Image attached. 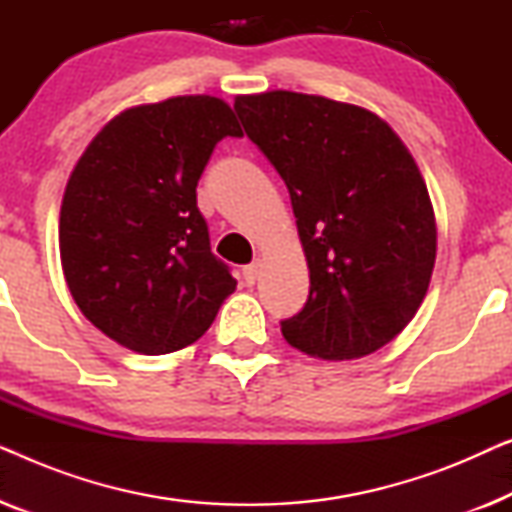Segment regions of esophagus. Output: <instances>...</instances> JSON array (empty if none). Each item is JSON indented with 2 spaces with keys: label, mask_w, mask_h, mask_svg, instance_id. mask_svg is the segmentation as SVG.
Masks as SVG:
<instances>
[{
  "label": "esophagus",
  "mask_w": 512,
  "mask_h": 512,
  "mask_svg": "<svg viewBox=\"0 0 512 512\" xmlns=\"http://www.w3.org/2000/svg\"><path fill=\"white\" fill-rule=\"evenodd\" d=\"M261 268H263L261 261H254L251 265H247V268H244V282H247V284H256L258 275H261Z\"/></svg>",
  "instance_id": "34e87169"
}]
</instances>
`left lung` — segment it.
<instances>
[{
	"label": "left lung",
	"instance_id": "left-lung-1",
	"mask_svg": "<svg viewBox=\"0 0 512 512\" xmlns=\"http://www.w3.org/2000/svg\"><path fill=\"white\" fill-rule=\"evenodd\" d=\"M235 111L289 188L310 270L286 342L324 361L377 352L415 317L436 265V214L408 146L373 111L321 95H237Z\"/></svg>",
	"mask_w": 512,
	"mask_h": 512
}]
</instances>
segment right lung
<instances>
[{"instance_id": "obj_1", "label": "right lung", "mask_w": 512, "mask_h": 512, "mask_svg": "<svg viewBox=\"0 0 512 512\" xmlns=\"http://www.w3.org/2000/svg\"><path fill=\"white\" fill-rule=\"evenodd\" d=\"M242 137L221 97L139 104L90 139L60 207V261L90 324L139 354L202 338L235 277L209 249L195 186L214 146Z\"/></svg>"}]
</instances>
